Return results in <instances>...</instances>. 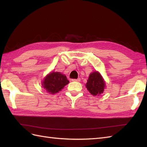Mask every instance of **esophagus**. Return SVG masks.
<instances>
[{
	"label": "esophagus",
	"mask_w": 147,
	"mask_h": 147,
	"mask_svg": "<svg viewBox=\"0 0 147 147\" xmlns=\"http://www.w3.org/2000/svg\"><path fill=\"white\" fill-rule=\"evenodd\" d=\"M73 82H80L81 79L80 78H78V79H72L71 80Z\"/></svg>",
	"instance_id": "obj_1"
}]
</instances>
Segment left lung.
I'll use <instances>...</instances> for the list:
<instances>
[{
    "mask_svg": "<svg viewBox=\"0 0 147 147\" xmlns=\"http://www.w3.org/2000/svg\"><path fill=\"white\" fill-rule=\"evenodd\" d=\"M105 82L98 72H93L90 74L86 87L93 95H99L104 92Z\"/></svg>",
    "mask_w": 147,
    "mask_h": 147,
    "instance_id": "8db88e82",
    "label": "left lung"
}]
</instances>
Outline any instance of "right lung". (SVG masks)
Returning <instances> with one entry per match:
<instances>
[{
	"label": "right lung",
	"instance_id": "right-lung-1",
	"mask_svg": "<svg viewBox=\"0 0 147 147\" xmlns=\"http://www.w3.org/2000/svg\"><path fill=\"white\" fill-rule=\"evenodd\" d=\"M69 83L66 76L59 72L51 73L45 77L42 85L49 93L54 94L59 92Z\"/></svg>",
	"mask_w": 147,
	"mask_h": 147
}]
</instances>
